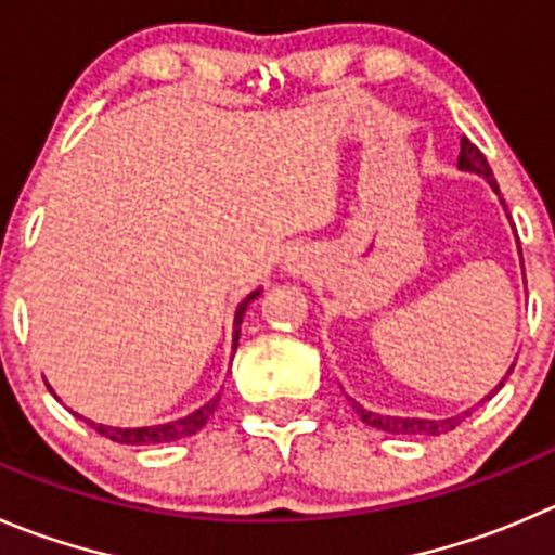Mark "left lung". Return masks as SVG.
Instances as JSON below:
<instances>
[{"instance_id":"obj_1","label":"left lung","mask_w":555,"mask_h":555,"mask_svg":"<svg viewBox=\"0 0 555 555\" xmlns=\"http://www.w3.org/2000/svg\"><path fill=\"white\" fill-rule=\"evenodd\" d=\"M457 166H461L463 171L482 173V177L490 182V188H493L495 193H499V184H495L493 171H490L488 160H485L482 152H479L477 146H474L472 141L466 139V135H463V139H461V155H457ZM512 367H515V365H512ZM512 367H509V373H512ZM509 373H506V376H509ZM504 382H506V378H504ZM504 382H501L499 387H504ZM488 398H490V395H488ZM353 411L360 414V420L365 422V425L378 427V430H387V433H416V436H439V433L455 430V427L461 425V422L468 416V411H466V414L452 416V420H439V422H436V420H400V416L373 414V411L362 409V405H357V403H353Z\"/></svg>"}]
</instances>
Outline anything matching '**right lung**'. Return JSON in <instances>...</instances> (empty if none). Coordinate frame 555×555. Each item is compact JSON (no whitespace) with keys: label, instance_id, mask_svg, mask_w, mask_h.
I'll return each instance as SVG.
<instances>
[{"label":"right lung","instance_id":"1","mask_svg":"<svg viewBox=\"0 0 555 555\" xmlns=\"http://www.w3.org/2000/svg\"><path fill=\"white\" fill-rule=\"evenodd\" d=\"M256 297H258V292H253L250 297H247L245 302L236 308V315H234V351H236V343H240L242 315H245L247 305H250ZM215 405H218V398H212L207 405H202V409L193 411V414L182 416V420L166 422V425H155V427H108V425H94V422H89V425H92L94 430L100 433V436L116 441V444H133V447L168 444V441L184 439V436H193L195 430H202V427L207 425L209 416H212Z\"/></svg>","mask_w":555,"mask_h":555}]
</instances>
